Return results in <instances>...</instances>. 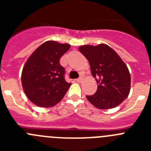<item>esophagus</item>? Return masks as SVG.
Returning <instances> with one entry per match:
<instances>
[{
    "instance_id": "obj_1",
    "label": "esophagus",
    "mask_w": 151,
    "mask_h": 151,
    "mask_svg": "<svg viewBox=\"0 0 151 151\" xmlns=\"http://www.w3.org/2000/svg\"><path fill=\"white\" fill-rule=\"evenodd\" d=\"M76 81L77 82H81L82 81V77H80V78H76Z\"/></svg>"
}]
</instances>
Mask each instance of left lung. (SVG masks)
Returning <instances> with one entry per match:
<instances>
[{"instance_id": "1", "label": "left lung", "mask_w": 151, "mask_h": 151, "mask_svg": "<svg viewBox=\"0 0 151 151\" xmlns=\"http://www.w3.org/2000/svg\"><path fill=\"white\" fill-rule=\"evenodd\" d=\"M79 51L88 60L91 74L97 83L95 94L86 96L89 102L100 110L119 106L130 91L131 77L127 66L105 44L82 45Z\"/></svg>"}]
</instances>
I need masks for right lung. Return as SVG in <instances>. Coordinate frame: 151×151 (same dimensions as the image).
Instances as JSON below:
<instances>
[{
	"instance_id": "1",
	"label": "right lung",
	"mask_w": 151,
	"mask_h": 151,
	"mask_svg": "<svg viewBox=\"0 0 151 151\" xmlns=\"http://www.w3.org/2000/svg\"><path fill=\"white\" fill-rule=\"evenodd\" d=\"M68 44L47 41L29 57L22 72V85L25 94L33 104L50 107L59 103L71 83L64 78L65 69L60 60L69 49Z\"/></svg>"
}]
</instances>
